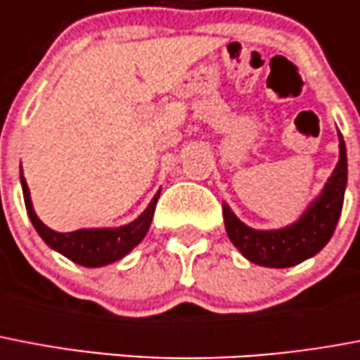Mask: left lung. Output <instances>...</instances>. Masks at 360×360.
Returning a JSON list of instances; mask_svg holds the SVG:
<instances>
[{
	"instance_id": "left-lung-1",
	"label": "left lung",
	"mask_w": 360,
	"mask_h": 360,
	"mask_svg": "<svg viewBox=\"0 0 360 360\" xmlns=\"http://www.w3.org/2000/svg\"><path fill=\"white\" fill-rule=\"evenodd\" d=\"M340 137V160L327 180L320 197L314 198L294 225L278 230H255L241 223L234 212L223 204L225 229L238 251L264 267H290L314 257L330 240L340 219L347 184L346 145Z\"/></svg>"
}]
</instances>
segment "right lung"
I'll return each instance as SVG.
<instances>
[{
  "mask_svg": "<svg viewBox=\"0 0 360 360\" xmlns=\"http://www.w3.org/2000/svg\"><path fill=\"white\" fill-rule=\"evenodd\" d=\"M20 182H22V191H24L25 210H27V215L40 238L51 249L61 252L63 257L85 267L108 266L111 262L126 257L135 245H139L141 240L150 229L154 210H156L158 198H160V191H158L148 204V208L137 219L124 226H119V229H79L74 232H56V230L48 229L34 214L30 188H27V182L22 172H20Z\"/></svg>",
  "mask_w": 360,
  "mask_h": 360,
  "instance_id": "obj_1",
  "label": "right lung"
}]
</instances>
